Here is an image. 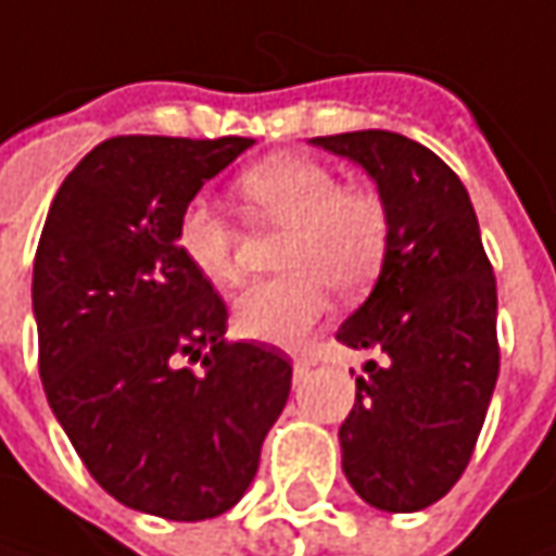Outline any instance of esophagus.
Returning <instances> with one entry per match:
<instances>
[{"label":"esophagus","instance_id":"obj_1","mask_svg":"<svg viewBox=\"0 0 556 556\" xmlns=\"http://www.w3.org/2000/svg\"><path fill=\"white\" fill-rule=\"evenodd\" d=\"M309 368L312 358H306V355H296V358H293V377H296V380H303V377L309 374Z\"/></svg>","mask_w":556,"mask_h":556}]
</instances>
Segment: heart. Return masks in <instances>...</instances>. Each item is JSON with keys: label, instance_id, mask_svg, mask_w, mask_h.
Returning <instances> with one entry per match:
<instances>
[{"label": "heart", "instance_id": "obj_1", "mask_svg": "<svg viewBox=\"0 0 556 556\" xmlns=\"http://www.w3.org/2000/svg\"><path fill=\"white\" fill-rule=\"evenodd\" d=\"M238 198L260 223L288 225L281 268L235 300V325L266 343H300L331 306V288L355 296L371 285L387 256L390 216L383 201L355 185H340L331 166L278 154L247 166ZM176 244L201 278L231 288L241 278L235 223L201 198L188 201L176 223Z\"/></svg>", "mask_w": 556, "mask_h": 556}]
</instances>
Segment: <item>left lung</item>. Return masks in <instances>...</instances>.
<instances>
[{
	"label": "left lung",
	"mask_w": 556,
	"mask_h": 556,
	"mask_svg": "<svg viewBox=\"0 0 556 556\" xmlns=\"http://www.w3.org/2000/svg\"><path fill=\"white\" fill-rule=\"evenodd\" d=\"M312 144L358 163L380 191L390 241L371 296L337 340L377 350L340 424L343 473L377 510L439 502L467 470L498 380V290L460 179L399 132L362 129Z\"/></svg>",
	"instance_id": "1"
}]
</instances>
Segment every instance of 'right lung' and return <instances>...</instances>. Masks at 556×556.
Listing matches in <instances>:
<instances>
[{"label":"right lung","mask_w":556,"mask_h":556,"mask_svg":"<svg viewBox=\"0 0 556 556\" xmlns=\"http://www.w3.org/2000/svg\"><path fill=\"white\" fill-rule=\"evenodd\" d=\"M253 139L117 136L61 182L33 263L39 377L92 480L163 520L241 502L290 395V358L228 343L179 213ZM202 362L201 369L191 364Z\"/></svg>","instance_id":"right-lung-1"}]
</instances>
